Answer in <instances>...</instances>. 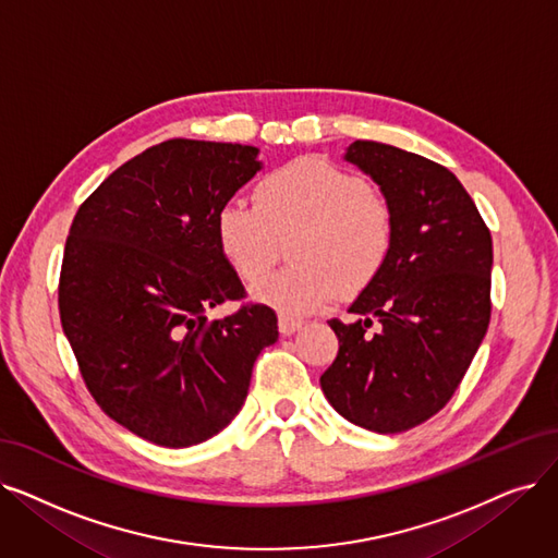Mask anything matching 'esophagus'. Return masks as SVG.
<instances>
[{
  "label": "esophagus",
  "instance_id": "esophagus-1",
  "mask_svg": "<svg viewBox=\"0 0 558 558\" xmlns=\"http://www.w3.org/2000/svg\"><path fill=\"white\" fill-rule=\"evenodd\" d=\"M301 326H303V322L296 319V317H287V314H280V317H278V330H280V335H292V332H296Z\"/></svg>",
  "mask_w": 558,
  "mask_h": 558
}]
</instances>
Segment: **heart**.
<instances>
[{
	"instance_id": "obj_1",
	"label": "heart",
	"mask_w": 558,
	"mask_h": 558,
	"mask_svg": "<svg viewBox=\"0 0 558 558\" xmlns=\"http://www.w3.org/2000/svg\"><path fill=\"white\" fill-rule=\"evenodd\" d=\"M216 239L232 271L259 282L284 253L294 262L264 280L255 296L289 312H310L339 289L355 294L385 269L395 246V211L378 191L322 157H299L266 173L255 203L228 201Z\"/></svg>"
}]
</instances>
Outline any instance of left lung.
Here are the masks:
<instances>
[{"instance_id": "left-lung-1", "label": "left lung", "mask_w": 558, "mask_h": 558, "mask_svg": "<svg viewBox=\"0 0 558 558\" xmlns=\"http://www.w3.org/2000/svg\"><path fill=\"white\" fill-rule=\"evenodd\" d=\"M347 159L380 184L395 246L349 307L362 319L328 322L339 351L319 380L349 422L401 433L449 403L486 337L493 236L449 168L376 141L351 143Z\"/></svg>"}]
</instances>
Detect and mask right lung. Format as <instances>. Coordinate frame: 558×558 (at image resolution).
Returning a JSON list of instances; mask_svg holds the SVG:
<instances>
[{
  "label": "right lung",
  "instance_id": "1",
  "mask_svg": "<svg viewBox=\"0 0 558 558\" xmlns=\"http://www.w3.org/2000/svg\"><path fill=\"white\" fill-rule=\"evenodd\" d=\"M257 148L171 138L95 189L72 219L59 276L61 326L105 413L161 447H191L239 413L276 312L246 301L216 214L257 171ZM234 300L223 320L209 306Z\"/></svg>",
  "mask_w": 558,
  "mask_h": 558
}]
</instances>
